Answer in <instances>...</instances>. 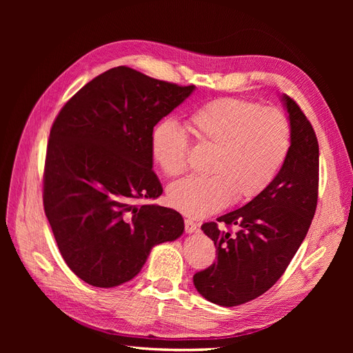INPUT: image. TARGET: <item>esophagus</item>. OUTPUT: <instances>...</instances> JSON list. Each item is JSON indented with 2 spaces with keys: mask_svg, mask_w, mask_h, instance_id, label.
<instances>
[{
  "mask_svg": "<svg viewBox=\"0 0 353 353\" xmlns=\"http://www.w3.org/2000/svg\"><path fill=\"white\" fill-rule=\"evenodd\" d=\"M184 229H186V233L192 234L197 230V223L193 221L192 219H184Z\"/></svg>",
  "mask_w": 353,
  "mask_h": 353,
  "instance_id": "34e87169",
  "label": "esophagus"
}]
</instances>
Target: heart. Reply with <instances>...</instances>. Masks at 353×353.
Wrapping results in <instances>:
<instances>
[{"mask_svg": "<svg viewBox=\"0 0 353 353\" xmlns=\"http://www.w3.org/2000/svg\"><path fill=\"white\" fill-rule=\"evenodd\" d=\"M200 144L213 147L208 176L172 183L170 205L192 217L212 214L230 200L250 201L274 180L290 148V124L274 107L240 99H216L197 107L188 119ZM188 139L173 120L159 121L150 134V154L165 176H179L188 165Z\"/></svg>", "mask_w": 353, "mask_h": 353, "instance_id": "b5f03b06", "label": "heart"}]
</instances>
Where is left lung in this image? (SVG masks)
Wrapping results in <instances>:
<instances>
[{"instance_id":"left-lung-1","label":"left lung","mask_w":353,"mask_h":353,"mask_svg":"<svg viewBox=\"0 0 353 353\" xmlns=\"http://www.w3.org/2000/svg\"><path fill=\"white\" fill-rule=\"evenodd\" d=\"M290 124V148L270 186L243 208L209 221L201 230L216 246L217 261L193 276L212 303L237 306L269 290L301 248L318 205L319 144L301 107L282 94ZM237 225L232 232L219 227Z\"/></svg>"}]
</instances>
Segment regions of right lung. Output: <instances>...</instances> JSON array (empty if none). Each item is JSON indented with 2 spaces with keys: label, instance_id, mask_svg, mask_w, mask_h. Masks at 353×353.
Wrapping results in <instances>:
<instances>
[{
  "label": "right lung",
  "instance_id": "add662e5",
  "mask_svg": "<svg viewBox=\"0 0 353 353\" xmlns=\"http://www.w3.org/2000/svg\"><path fill=\"white\" fill-rule=\"evenodd\" d=\"M196 87L156 80L130 67L87 83L61 108L50 132L43 200L67 266L96 288L132 281L156 245L181 236L179 212L157 205L153 127Z\"/></svg>",
  "mask_w": 353,
  "mask_h": 353
}]
</instances>
